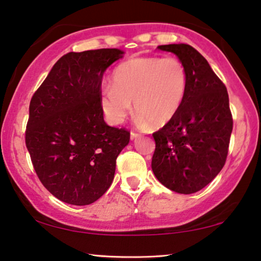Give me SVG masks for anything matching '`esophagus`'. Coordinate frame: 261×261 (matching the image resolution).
Listing matches in <instances>:
<instances>
[{
  "instance_id": "34e87169",
  "label": "esophagus",
  "mask_w": 261,
  "mask_h": 261,
  "mask_svg": "<svg viewBox=\"0 0 261 261\" xmlns=\"http://www.w3.org/2000/svg\"><path fill=\"white\" fill-rule=\"evenodd\" d=\"M140 137V134L139 133H135V132H130V140H135V139H138Z\"/></svg>"
}]
</instances>
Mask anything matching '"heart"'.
I'll return each mask as SVG.
<instances>
[{
    "instance_id": "1",
    "label": "heart",
    "mask_w": 261,
    "mask_h": 261,
    "mask_svg": "<svg viewBox=\"0 0 261 261\" xmlns=\"http://www.w3.org/2000/svg\"><path fill=\"white\" fill-rule=\"evenodd\" d=\"M188 89V74L177 58L137 57L114 70L101 92V107L112 123H122L134 109L142 123L163 127L177 116Z\"/></svg>"
}]
</instances>
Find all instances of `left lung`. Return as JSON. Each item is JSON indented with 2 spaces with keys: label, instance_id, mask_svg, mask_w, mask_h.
<instances>
[{
  "label": "left lung",
  "instance_id": "1",
  "mask_svg": "<svg viewBox=\"0 0 261 261\" xmlns=\"http://www.w3.org/2000/svg\"><path fill=\"white\" fill-rule=\"evenodd\" d=\"M183 63L188 89L177 116L153 133L152 171L160 183L178 194L206 187L226 163L233 119L227 89L201 53L187 44L158 46Z\"/></svg>",
  "mask_w": 261,
  "mask_h": 261
}]
</instances>
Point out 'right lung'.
I'll use <instances>...</instances> for the list:
<instances>
[{
	"label": "right lung",
	"instance_id": "right-lung-1",
	"mask_svg": "<svg viewBox=\"0 0 261 261\" xmlns=\"http://www.w3.org/2000/svg\"><path fill=\"white\" fill-rule=\"evenodd\" d=\"M119 48L70 52L49 71L30 103L26 146L42 185L60 201L94 203L108 190L129 132L103 119L101 84L122 58Z\"/></svg>",
	"mask_w": 261,
	"mask_h": 261
}]
</instances>
